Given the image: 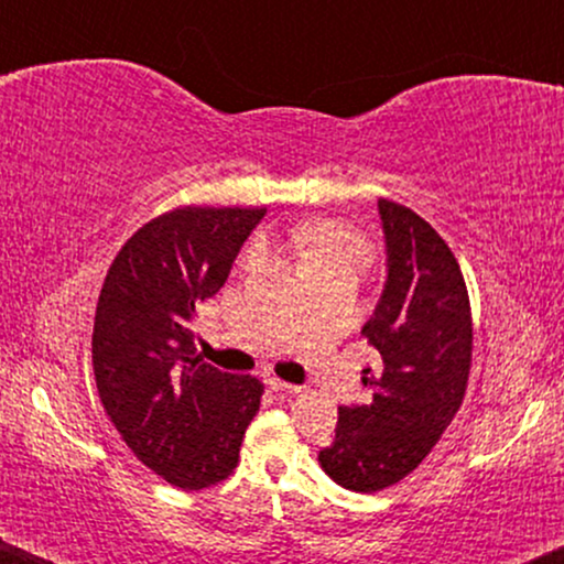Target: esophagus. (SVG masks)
<instances>
[{
    "mask_svg": "<svg viewBox=\"0 0 564 564\" xmlns=\"http://www.w3.org/2000/svg\"><path fill=\"white\" fill-rule=\"evenodd\" d=\"M267 384H269V390H274V392H300L297 384L282 382V380H276V377H269Z\"/></svg>",
    "mask_w": 564,
    "mask_h": 564,
    "instance_id": "34e87169",
    "label": "esophagus"
}]
</instances>
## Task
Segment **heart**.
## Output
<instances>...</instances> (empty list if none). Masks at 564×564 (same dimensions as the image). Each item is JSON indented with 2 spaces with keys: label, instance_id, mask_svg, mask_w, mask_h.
Segmentation results:
<instances>
[{
  "label": "heart",
  "instance_id": "b5f03b06",
  "mask_svg": "<svg viewBox=\"0 0 564 564\" xmlns=\"http://www.w3.org/2000/svg\"><path fill=\"white\" fill-rule=\"evenodd\" d=\"M295 238L303 246V261L307 272L336 264L361 267L367 259V243L357 234H351L349 228L338 226V223H313V226L297 230ZM257 257L259 246L253 243L246 251V261L251 264V261H257Z\"/></svg>",
  "mask_w": 564,
  "mask_h": 564
}]
</instances>
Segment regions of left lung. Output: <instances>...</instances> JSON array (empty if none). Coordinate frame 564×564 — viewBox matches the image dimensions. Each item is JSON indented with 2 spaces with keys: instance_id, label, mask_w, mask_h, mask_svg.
Returning a JSON list of instances; mask_svg holds the SVG:
<instances>
[{
  "instance_id": "obj_1",
  "label": "left lung",
  "mask_w": 564,
  "mask_h": 564,
  "mask_svg": "<svg viewBox=\"0 0 564 564\" xmlns=\"http://www.w3.org/2000/svg\"><path fill=\"white\" fill-rule=\"evenodd\" d=\"M388 282L361 336L380 359L367 367L365 405L338 408L334 444L318 462L354 492L390 488L411 475L459 411L473 365L467 284L442 236L411 207L377 203Z\"/></svg>"
}]
</instances>
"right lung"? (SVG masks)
Segmentation results:
<instances>
[{
    "label": "right lung",
    "instance_id": "right-lung-1",
    "mask_svg": "<svg viewBox=\"0 0 564 564\" xmlns=\"http://www.w3.org/2000/svg\"><path fill=\"white\" fill-rule=\"evenodd\" d=\"M264 207H176L128 238L99 292L91 365L107 415L145 467L182 490L238 465L261 384L192 359L197 307L226 284Z\"/></svg>",
    "mask_w": 564,
    "mask_h": 564
}]
</instances>
